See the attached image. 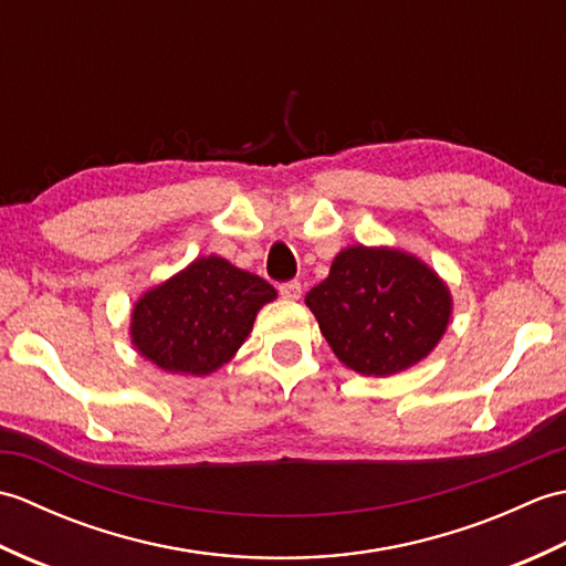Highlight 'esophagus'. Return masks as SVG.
I'll return each instance as SVG.
<instances>
[{
  "label": "esophagus",
  "mask_w": 566,
  "mask_h": 566,
  "mask_svg": "<svg viewBox=\"0 0 566 566\" xmlns=\"http://www.w3.org/2000/svg\"><path fill=\"white\" fill-rule=\"evenodd\" d=\"M280 294L286 302H296V298H302V284L298 282H284L280 284Z\"/></svg>",
  "instance_id": "obj_1"
}]
</instances>
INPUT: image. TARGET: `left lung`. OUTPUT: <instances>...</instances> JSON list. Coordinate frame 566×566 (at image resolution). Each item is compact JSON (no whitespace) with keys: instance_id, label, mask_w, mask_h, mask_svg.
<instances>
[{"instance_id":"obj_1","label":"left lung","mask_w":566,"mask_h":566,"mask_svg":"<svg viewBox=\"0 0 566 566\" xmlns=\"http://www.w3.org/2000/svg\"><path fill=\"white\" fill-rule=\"evenodd\" d=\"M306 306L343 365L367 377H389L440 343L452 296L440 276L408 252L350 245L306 294Z\"/></svg>"}]
</instances>
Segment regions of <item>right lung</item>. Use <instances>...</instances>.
<instances>
[{
  "mask_svg": "<svg viewBox=\"0 0 566 566\" xmlns=\"http://www.w3.org/2000/svg\"><path fill=\"white\" fill-rule=\"evenodd\" d=\"M274 298V286L262 276L223 258H197L138 298L130 340L165 371L207 377L238 353L258 311Z\"/></svg>",
  "mask_w": 566,
  "mask_h": 566,
  "instance_id": "right-lung-1",
  "label": "right lung"
}]
</instances>
